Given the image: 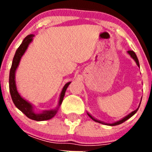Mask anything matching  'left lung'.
I'll list each match as a JSON object with an SVG mask.
<instances>
[{"mask_svg":"<svg viewBox=\"0 0 152 152\" xmlns=\"http://www.w3.org/2000/svg\"><path fill=\"white\" fill-rule=\"evenodd\" d=\"M128 53H129V54L130 55V56H131V57L132 58H133L134 60H135V62H136V64H137V65H138V66H139V60H138V58H137V56H136V55H135V52H134L133 51L129 50V51H128ZM137 111H138V109H137V110H134L133 112H132L131 113H130V114H129L128 116H126V117H125V118H123V119H121V120H119V121L116 122V123H112V124H108V125H110V126H116V125H119V124H121V123H124L125 121H126V120H127V119H129V118L131 117V116H133L134 114H135V113L137 112ZM88 116H89L90 117H91V119H93V120H94L95 122H97V123H102V122H100V121H98V120H96V119H95L94 118H93L92 116H91V115H89V114H88Z\"/></svg>","mask_w":152,"mask_h":152,"instance_id":"obj_1","label":"left lung"}]
</instances>
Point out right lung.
<instances>
[{"mask_svg": "<svg viewBox=\"0 0 152 152\" xmlns=\"http://www.w3.org/2000/svg\"><path fill=\"white\" fill-rule=\"evenodd\" d=\"M34 35L30 34L27 36L26 38L24 39L23 41L22 42V43L19 46L17 50L16 51V53L13 57V62H12L11 68L10 71V77H9V88H10V93L11 95L12 100H13V103L15 104L16 107L21 111L28 118L36 121H43V120H48V119H52L53 116H55L57 113L58 109L56 110H49L45 111L42 113L36 114L33 111V107L30 103H28L27 101L23 99L20 96V95L19 94L18 92L17 91V88H16L15 84V72L17 69V66H18L21 57L24 54L25 51L27 49L28 45L30 43V42L33 39V37ZM71 82L67 83L64 87L63 88L62 91L61 93V96H60L59 100V105H61L62 103L63 98H64V94L66 91L67 88L70 84Z\"/></svg>", "mask_w": 152, "mask_h": 152, "instance_id": "add662e5", "label": "right lung"}]
</instances>
